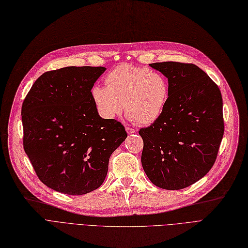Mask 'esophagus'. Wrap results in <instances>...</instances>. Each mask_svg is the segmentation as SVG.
<instances>
[{"mask_svg":"<svg viewBox=\"0 0 248 248\" xmlns=\"http://www.w3.org/2000/svg\"><path fill=\"white\" fill-rule=\"evenodd\" d=\"M126 131H127L128 134H131V133L135 132V130L133 129V128H131V127H126Z\"/></svg>","mask_w":248,"mask_h":248,"instance_id":"1","label":"esophagus"}]
</instances>
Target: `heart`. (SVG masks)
<instances>
[{
	"label": "heart",
	"instance_id": "heart-1",
	"mask_svg": "<svg viewBox=\"0 0 248 248\" xmlns=\"http://www.w3.org/2000/svg\"><path fill=\"white\" fill-rule=\"evenodd\" d=\"M106 87L93 86L91 98L98 115L110 120L126 116L139 125H150L163 114L170 87L166 77L146 66L119 64L105 77Z\"/></svg>",
	"mask_w": 248,
	"mask_h": 248
}]
</instances>
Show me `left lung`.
Wrapping results in <instances>:
<instances>
[{
    "label": "left lung",
    "mask_w": 248,
    "mask_h": 248,
    "mask_svg": "<svg viewBox=\"0 0 248 248\" xmlns=\"http://www.w3.org/2000/svg\"><path fill=\"white\" fill-rule=\"evenodd\" d=\"M150 65L168 79L170 93L163 114L139 131L141 164L155 186L181 190L215 164L225 131L223 97L217 85L193 63Z\"/></svg>",
    "instance_id": "8db88e82"
}]
</instances>
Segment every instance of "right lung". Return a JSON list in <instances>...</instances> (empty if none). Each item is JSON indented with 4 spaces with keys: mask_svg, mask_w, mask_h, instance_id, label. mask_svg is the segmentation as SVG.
<instances>
[{
    "mask_svg": "<svg viewBox=\"0 0 248 248\" xmlns=\"http://www.w3.org/2000/svg\"><path fill=\"white\" fill-rule=\"evenodd\" d=\"M102 66H66L33 83L21 108L23 149L40 181L67 195L96 190L113 152L127 138L115 119L99 117L91 89Z\"/></svg>",
    "mask_w": 248,
    "mask_h": 248,
    "instance_id": "obj_1",
    "label": "right lung"
}]
</instances>
